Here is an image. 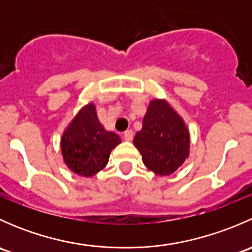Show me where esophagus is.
Masks as SVG:
<instances>
[{"mask_svg": "<svg viewBox=\"0 0 252 252\" xmlns=\"http://www.w3.org/2000/svg\"><path fill=\"white\" fill-rule=\"evenodd\" d=\"M134 138V131L133 130H126L124 131V140L131 141Z\"/></svg>", "mask_w": 252, "mask_h": 252, "instance_id": "obj_1", "label": "esophagus"}]
</instances>
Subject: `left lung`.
Returning a JSON list of instances; mask_svg holds the SVG:
<instances>
[{
    "mask_svg": "<svg viewBox=\"0 0 252 252\" xmlns=\"http://www.w3.org/2000/svg\"><path fill=\"white\" fill-rule=\"evenodd\" d=\"M144 164L158 175L177 171L189 156V130L166 100L150 102L142 129L134 138Z\"/></svg>",
    "mask_w": 252,
    "mask_h": 252,
    "instance_id": "obj_1",
    "label": "left lung"
}]
</instances>
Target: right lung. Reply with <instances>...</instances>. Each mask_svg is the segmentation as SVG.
Returning a JSON list of instances; mask_svg holds the SVG:
<instances>
[{
    "mask_svg": "<svg viewBox=\"0 0 252 252\" xmlns=\"http://www.w3.org/2000/svg\"><path fill=\"white\" fill-rule=\"evenodd\" d=\"M121 142L117 134L100 123L94 103L81 108L61 140L63 159L78 175L93 177L106 167L112 150Z\"/></svg>",
    "mask_w": 252,
    "mask_h": 252,
    "instance_id": "add662e5",
    "label": "right lung"
}]
</instances>
